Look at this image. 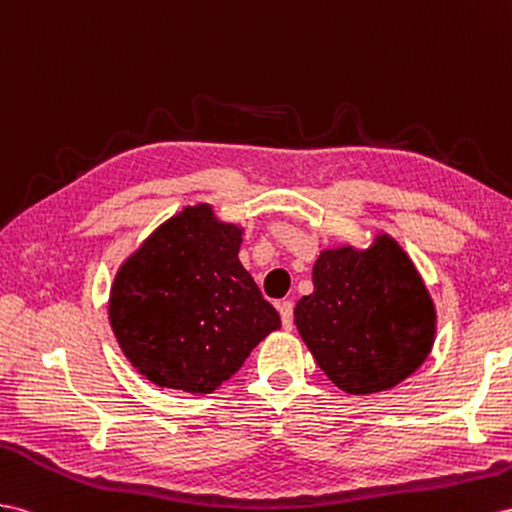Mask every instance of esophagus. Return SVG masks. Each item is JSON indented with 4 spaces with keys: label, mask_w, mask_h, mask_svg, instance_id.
<instances>
[{
    "label": "esophagus",
    "mask_w": 512,
    "mask_h": 512,
    "mask_svg": "<svg viewBox=\"0 0 512 512\" xmlns=\"http://www.w3.org/2000/svg\"><path fill=\"white\" fill-rule=\"evenodd\" d=\"M279 313H281L283 329L290 331L294 326V303L292 300H283V303H279Z\"/></svg>",
    "instance_id": "esophagus-1"
}]
</instances>
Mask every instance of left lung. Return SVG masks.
Masks as SVG:
<instances>
[{
  "mask_svg": "<svg viewBox=\"0 0 512 512\" xmlns=\"http://www.w3.org/2000/svg\"><path fill=\"white\" fill-rule=\"evenodd\" d=\"M294 318L324 374L352 396L402 383L435 339L432 300L387 235L365 253L324 251L313 266V294L298 300Z\"/></svg>",
  "mask_w": 512,
  "mask_h": 512,
  "instance_id": "1",
  "label": "left lung"
}]
</instances>
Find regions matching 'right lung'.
Listing matches in <instances>:
<instances>
[{
	"label": "right lung",
	"mask_w": 512,
	"mask_h": 512,
	"mask_svg": "<svg viewBox=\"0 0 512 512\" xmlns=\"http://www.w3.org/2000/svg\"><path fill=\"white\" fill-rule=\"evenodd\" d=\"M242 231L186 207L131 255L110 294L125 357L160 387L212 393L281 318L240 259Z\"/></svg>",
	"instance_id": "obj_1"
}]
</instances>
